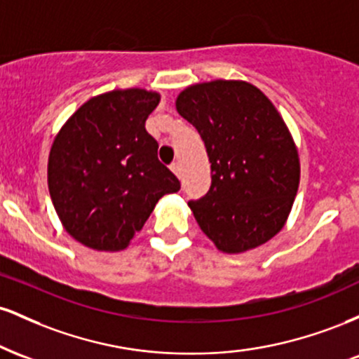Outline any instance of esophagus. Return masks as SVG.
<instances>
[{
	"label": "esophagus",
	"instance_id": "1",
	"mask_svg": "<svg viewBox=\"0 0 359 359\" xmlns=\"http://www.w3.org/2000/svg\"><path fill=\"white\" fill-rule=\"evenodd\" d=\"M170 170L174 172V174H175L177 177H180V163H179V162H174V163H172V165H170Z\"/></svg>",
	"mask_w": 359,
	"mask_h": 359
}]
</instances>
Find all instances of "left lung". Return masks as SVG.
<instances>
[{"instance_id":"1","label":"left lung","mask_w":359,"mask_h":359,"mask_svg":"<svg viewBox=\"0 0 359 359\" xmlns=\"http://www.w3.org/2000/svg\"><path fill=\"white\" fill-rule=\"evenodd\" d=\"M175 108L204 140L212 184L191 201L203 233L222 253L255 250L282 231L300 182L290 130L269 97L246 81L185 88Z\"/></svg>"}]
</instances>
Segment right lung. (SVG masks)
Returning <instances> with one entry per match:
<instances>
[{
  "instance_id": "obj_1",
  "label": "right lung",
  "mask_w": 359,
  "mask_h": 359,
  "mask_svg": "<svg viewBox=\"0 0 359 359\" xmlns=\"http://www.w3.org/2000/svg\"><path fill=\"white\" fill-rule=\"evenodd\" d=\"M156 90L113 89L86 101L53 138L47 182L57 216L76 241L125 250L155 204L180 189L145 130Z\"/></svg>"
}]
</instances>
